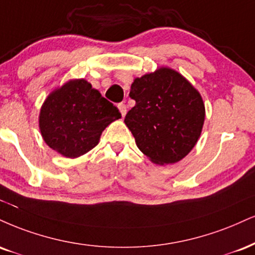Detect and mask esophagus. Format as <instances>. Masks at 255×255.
I'll use <instances>...</instances> for the list:
<instances>
[{"label": "esophagus", "mask_w": 255, "mask_h": 255, "mask_svg": "<svg viewBox=\"0 0 255 255\" xmlns=\"http://www.w3.org/2000/svg\"><path fill=\"white\" fill-rule=\"evenodd\" d=\"M118 108L120 110V113H121L122 118H125L126 114H127V107H126V104L125 103H119Z\"/></svg>", "instance_id": "1"}]
</instances>
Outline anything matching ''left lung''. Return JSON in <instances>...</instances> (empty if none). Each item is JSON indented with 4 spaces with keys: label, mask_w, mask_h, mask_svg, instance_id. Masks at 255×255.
<instances>
[{
    "label": "left lung",
    "mask_w": 255,
    "mask_h": 255,
    "mask_svg": "<svg viewBox=\"0 0 255 255\" xmlns=\"http://www.w3.org/2000/svg\"><path fill=\"white\" fill-rule=\"evenodd\" d=\"M129 96L135 106L125 124L140 151L158 165L174 164L188 155L205 118L203 100L191 83L174 70L160 67L134 79Z\"/></svg>",
    "instance_id": "8db88e82"
}]
</instances>
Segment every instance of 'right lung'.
Instances as JSON below:
<instances>
[{
    "label": "right lung",
    "mask_w": 255,
    "mask_h": 255,
    "mask_svg": "<svg viewBox=\"0 0 255 255\" xmlns=\"http://www.w3.org/2000/svg\"><path fill=\"white\" fill-rule=\"evenodd\" d=\"M121 118L119 109L85 79L69 81L48 95L39 115L45 142L66 158L93 149L101 134Z\"/></svg>",
    "instance_id": "right-lung-1"
}]
</instances>
